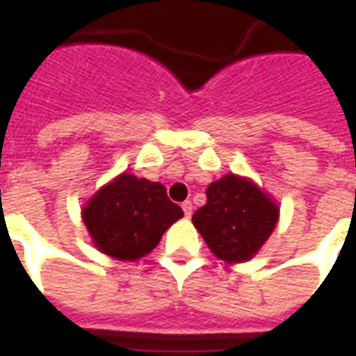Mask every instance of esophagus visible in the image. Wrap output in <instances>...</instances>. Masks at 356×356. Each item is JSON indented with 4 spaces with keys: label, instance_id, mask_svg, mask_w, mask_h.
<instances>
[{
    "label": "esophagus",
    "instance_id": "1",
    "mask_svg": "<svg viewBox=\"0 0 356 356\" xmlns=\"http://www.w3.org/2000/svg\"><path fill=\"white\" fill-rule=\"evenodd\" d=\"M181 208H183V211H185V217L186 219H191V216H193V202L186 200L181 204Z\"/></svg>",
    "mask_w": 356,
    "mask_h": 356
}]
</instances>
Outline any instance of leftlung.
Here are the masks:
<instances>
[{
  "instance_id": "1",
  "label": "left lung",
  "mask_w": 356,
  "mask_h": 356,
  "mask_svg": "<svg viewBox=\"0 0 356 356\" xmlns=\"http://www.w3.org/2000/svg\"><path fill=\"white\" fill-rule=\"evenodd\" d=\"M208 200L193 216L194 227L219 259L248 261L278 221V206L248 181L225 175L206 191Z\"/></svg>"
}]
</instances>
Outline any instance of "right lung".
<instances>
[{"instance_id": "1", "label": "right lung", "mask_w": 356, "mask_h": 356, "mask_svg": "<svg viewBox=\"0 0 356 356\" xmlns=\"http://www.w3.org/2000/svg\"><path fill=\"white\" fill-rule=\"evenodd\" d=\"M183 217L160 183L122 173L95 194L83 223L102 254L135 261L152 252L165 229Z\"/></svg>"}]
</instances>
